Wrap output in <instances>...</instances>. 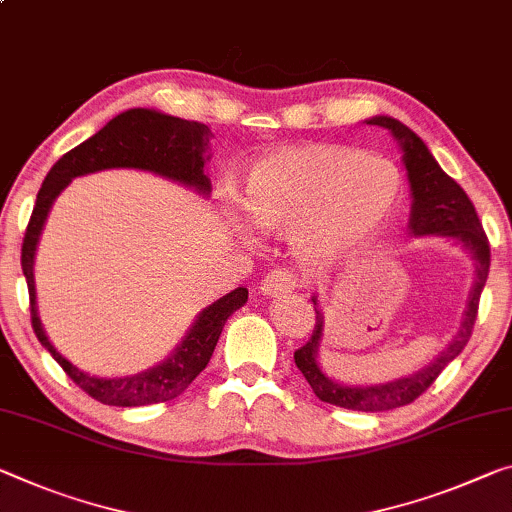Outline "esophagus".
Returning <instances> with one entry per match:
<instances>
[{
	"label": "esophagus",
	"instance_id": "esophagus-1",
	"mask_svg": "<svg viewBox=\"0 0 512 512\" xmlns=\"http://www.w3.org/2000/svg\"><path fill=\"white\" fill-rule=\"evenodd\" d=\"M298 285H300V278L296 271L273 269L264 275L259 289H262V294H266V296H280V294H287V291H291V289H296Z\"/></svg>",
	"mask_w": 512,
	"mask_h": 512
}]
</instances>
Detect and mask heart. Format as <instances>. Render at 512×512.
<instances>
[{"mask_svg": "<svg viewBox=\"0 0 512 512\" xmlns=\"http://www.w3.org/2000/svg\"><path fill=\"white\" fill-rule=\"evenodd\" d=\"M403 200L392 159L339 145H307L257 161L241 205L264 230H291L305 257L342 253L383 232Z\"/></svg>", "mask_w": 512, "mask_h": 512, "instance_id": "b5f03b06", "label": "heart"}]
</instances>
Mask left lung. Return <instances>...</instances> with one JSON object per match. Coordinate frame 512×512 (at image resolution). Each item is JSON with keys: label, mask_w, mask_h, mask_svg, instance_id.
Segmentation results:
<instances>
[{"label": "left lung", "mask_w": 512, "mask_h": 512, "mask_svg": "<svg viewBox=\"0 0 512 512\" xmlns=\"http://www.w3.org/2000/svg\"><path fill=\"white\" fill-rule=\"evenodd\" d=\"M367 125L389 129L401 143L403 161L405 168H408V180L412 189L410 232L417 234V237H424V234H440V237L456 239L472 253L476 262V278L472 294H469L465 319H462L458 335L453 337L449 348H446L440 358H435L433 364H428V367L412 373L408 378L392 380V383L385 385L351 387L332 383L330 378L323 376L319 362H316V351H319L323 332V314L314 307L316 323L312 337L294 353L296 367L303 373L307 383L314 389V394L319 396L321 401L339 405V408L346 410L383 412L417 401L419 396L435 383L446 364L453 358H458L462 348L467 346L476 323L478 300H481V291L490 273V241L485 237L481 221H478L474 202L467 198V193L460 189L458 182H453L451 177L437 166L433 154L428 152L424 141H421L412 129L387 116L371 118L367 120Z\"/></svg>", "instance_id": "1"}]
</instances>
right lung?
Wrapping results in <instances>:
<instances>
[{
  "label": "right lung",
  "instance_id": "obj_1",
  "mask_svg": "<svg viewBox=\"0 0 512 512\" xmlns=\"http://www.w3.org/2000/svg\"><path fill=\"white\" fill-rule=\"evenodd\" d=\"M209 136H212L209 127L196 123V120H182L150 109H129L104 125L91 139L63 154L47 173L38 191L34 212H31L22 241V273L29 287L31 328H34L38 342L52 353V358L72 378V383L104 405L134 408V405H152L177 399L196 380L198 373L207 367L227 316L246 303L248 289L237 287L221 300H216L214 305H209L207 310H202L189 335L184 337V342L175 348V353L166 362L157 364V367L123 378L88 376V373L72 367L63 355H59L38 319L34 255L45 218L50 214L52 202L66 189L72 177L95 173V170L104 168L152 170V173L209 193V177L202 170L205 168Z\"/></svg>",
  "mask_w": 512,
  "mask_h": 512
}]
</instances>
